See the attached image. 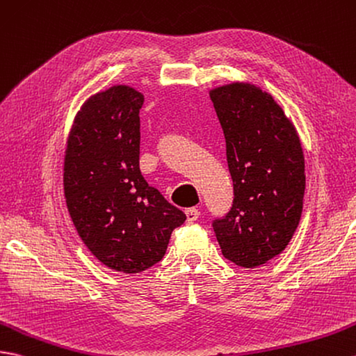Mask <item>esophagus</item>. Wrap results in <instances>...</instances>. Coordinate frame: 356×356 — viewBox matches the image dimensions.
I'll return each instance as SVG.
<instances>
[{
  "label": "esophagus",
  "instance_id": "1",
  "mask_svg": "<svg viewBox=\"0 0 356 356\" xmlns=\"http://www.w3.org/2000/svg\"><path fill=\"white\" fill-rule=\"evenodd\" d=\"M186 213V221L188 222H194L198 220V217H200V211L195 209V208H189L185 211Z\"/></svg>",
  "mask_w": 356,
  "mask_h": 356
}]
</instances>
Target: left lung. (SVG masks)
Returning a JSON list of instances; mask_svg holds the SVG:
<instances>
[{
    "label": "left lung",
    "mask_w": 356,
    "mask_h": 356,
    "mask_svg": "<svg viewBox=\"0 0 356 356\" xmlns=\"http://www.w3.org/2000/svg\"><path fill=\"white\" fill-rule=\"evenodd\" d=\"M226 138L234 204L212 227L226 259L256 268L280 254L299 226L305 158L294 124L252 83L209 90Z\"/></svg>",
    "instance_id": "1"
}]
</instances>
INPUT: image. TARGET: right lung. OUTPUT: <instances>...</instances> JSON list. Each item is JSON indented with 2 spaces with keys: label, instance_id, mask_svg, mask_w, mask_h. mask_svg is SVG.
Listing matches in <instances>:
<instances>
[{
  "label": "right lung",
  "instance_id": "add662e5",
  "mask_svg": "<svg viewBox=\"0 0 356 356\" xmlns=\"http://www.w3.org/2000/svg\"><path fill=\"white\" fill-rule=\"evenodd\" d=\"M144 95L117 85L89 97L68 136L63 165L66 206L81 241L115 271L158 264L186 216L150 186L139 170V109Z\"/></svg>",
  "mask_w": 356,
  "mask_h": 356
}]
</instances>
